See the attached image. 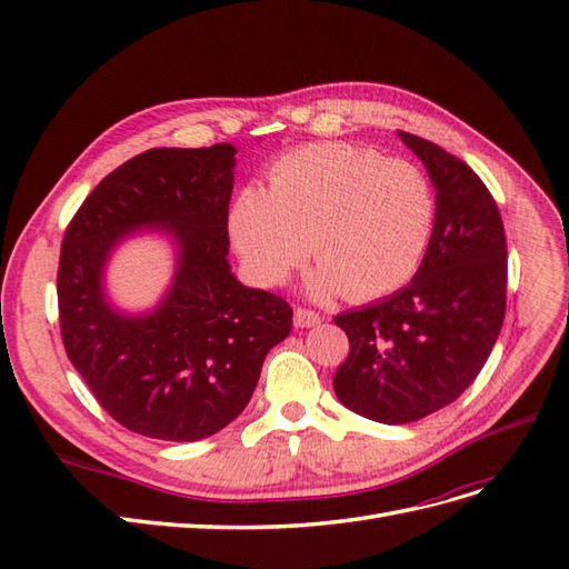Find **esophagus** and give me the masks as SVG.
Instances as JSON below:
<instances>
[{"label": "esophagus", "mask_w": 569, "mask_h": 569, "mask_svg": "<svg viewBox=\"0 0 569 569\" xmlns=\"http://www.w3.org/2000/svg\"><path fill=\"white\" fill-rule=\"evenodd\" d=\"M318 322H320V313L311 311V308H306V306H297V311H295L297 327H313Z\"/></svg>", "instance_id": "1"}]
</instances>
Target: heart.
Returning <instances> with one entry per match:
<instances>
[{
  "label": "heart",
  "instance_id": "heart-1",
  "mask_svg": "<svg viewBox=\"0 0 569 569\" xmlns=\"http://www.w3.org/2000/svg\"><path fill=\"white\" fill-rule=\"evenodd\" d=\"M437 199L422 170L351 144H311L272 163L266 187H244L230 237L261 284H282L311 249L318 295L377 299L422 263ZM312 247L308 248L307 242Z\"/></svg>",
  "mask_w": 569,
  "mask_h": 569
}]
</instances>
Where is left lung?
Wrapping results in <instances>:
<instances>
[{
    "label": "left lung",
    "mask_w": 569,
    "mask_h": 569,
    "mask_svg": "<svg viewBox=\"0 0 569 569\" xmlns=\"http://www.w3.org/2000/svg\"><path fill=\"white\" fill-rule=\"evenodd\" d=\"M437 187V216L416 278L389 299L335 318L349 356L337 399L375 422L403 425L453 403L485 368L506 318L508 244L475 170L399 130Z\"/></svg>",
    "instance_id": "1"
}]
</instances>
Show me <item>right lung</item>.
Segmentation results:
<instances>
[{
	"label": "right lung",
	"instance_id": "1",
	"mask_svg": "<svg viewBox=\"0 0 569 569\" xmlns=\"http://www.w3.org/2000/svg\"><path fill=\"white\" fill-rule=\"evenodd\" d=\"M232 144L157 147L101 180L68 222L59 272L61 339L99 406L134 435L199 441L249 403L291 306L234 280L228 266ZM177 234V282L157 312L126 319L100 291L110 249L130 229Z\"/></svg>",
	"mask_w": 569,
	"mask_h": 569
}]
</instances>
